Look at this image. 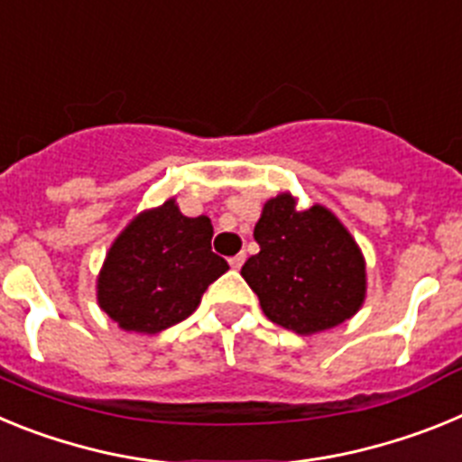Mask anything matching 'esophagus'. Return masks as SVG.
Segmentation results:
<instances>
[{
    "mask_svg": "<svg viewBox=\"0 0 462 462\" xmlns=\"http://www.w3.org/2000/svg\"><path fill=\"white\" fill-rule=\"evenodd\" d=\"M243 263H245V252H240V254H236V256H231V259H228V266L234 268V271H238Z\"/></svg>",
    "mask_w": 462,
    "mask_h": 462,
    "instance_id": "34e87169",
    "label": "esophagus"
}]
</instances>
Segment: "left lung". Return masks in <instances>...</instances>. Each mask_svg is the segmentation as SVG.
<instances>
[{
	"mask_svg": "<svg viewBox=\"0 0 462 462\" xmlns=\"http://www.w3.org/2000/svg\"><path fill=\"white\" fill-rule=\"evenodd\" d=\"M259 254L240 275L273 324L312 336L352 319L365 300V259L345 224L314 206L298 210L291 194L266 201L254 226Z\"/></svg>",
	"mask_w": 462,
	"mask_h": 462,
	"instance_id": "left-lung-1",
	"label": "left lung"
}]
</instances>
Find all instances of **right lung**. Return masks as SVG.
I'll return each instance as SVG.
<instances>
[{
  "instance_id": "obj_1",
  "label": "right lung",
  "mask_w": 462,
  "mask_h": 462,
  "mask_svg": "<svg viewBox=\"0 0 462 462\" xmlns=\"http://www.w3.org/2000/svg\"><path fill=\"white\" fill-rule=\"evenodd\" d=\"M210 238V219L185 217L175 199L143 210L106 254L97 280L99 308L120 328L148 336L187 319L208 284L228 271Z\"/></svg>"
}]
</instances>
